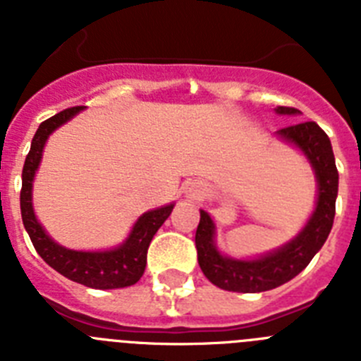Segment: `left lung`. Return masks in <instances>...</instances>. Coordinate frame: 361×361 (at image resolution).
<instances>
[{"label":"left lung","mask_w":361,"mask_h":361,"mask_svg":"<svg viewBox=\"0 0 361 361\" xmlns=\"http://www.w3.org/2000/svg\"><path fill=\"white\" fill-rule=\"evenodd\" d=\"M280 116H296L291 106L275 108ZM276 135L304 153L311 162L318 183L317 208L304 229L279 250L253 260L226 257L215 245V222L200 209V222L195 233L197 258L206 279L216 288L233 293H262L275 289L295 279L305 269L312 257L322 250L333 228L338 195V170L329 137L314 121L282 128Z\"/></svg>","instance_id":"obj_1"}]
</instances>
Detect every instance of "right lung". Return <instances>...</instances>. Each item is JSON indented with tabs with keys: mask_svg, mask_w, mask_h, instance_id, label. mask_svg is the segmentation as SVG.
<instances>
[{
	"mask_svg": "<svg viewBox=\"0 0 361 361\" xmlns=\"http://www.w3.org/2000/svg\"><path fill=\"white\" fill-rule=\"evenodd\" d=\"M82 106L66 108L50 119L43 121L37 128L36 135L32 139L30 152L25 159L23 166V184H21V219L27 229L32 244L50 267L61 273L68 280L82 283L86 288L94 289H119L128 288L139 282L146 267V253H148L149 242L157 229L164 224V220L170 216L175 204H168L162 208L152 209L142 213L133 224L128 238L114 250L106 251H75L66 250L47 235L43 226L37 222L34 206H32V183L39 168L43 148L47 139L54 130H57L66 121L78 116Z\"/></svg>",
	"mask_w": 361,
	"mask_h": 361,
	"instance_id": "obj_1",
	"label": "right lung"
}]
</instances>
